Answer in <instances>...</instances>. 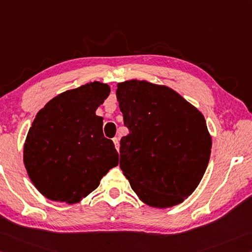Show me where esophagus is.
I'll return each mask as SVG.
<instances>
[{"label": "esophagus", "instance_id": "obj_1", "mask_svg": "<svg viewBox=\"0 0 252 252\" xmlns=\"http://www.w3.org/2000/svg\"><path fill=\"white\" fill-rule=\"evenodd\" d=\"M113 142L115 144V147H116V149H117V152H119V138H117V137L113 138Z\"/></svg>", "mask_w": 252, "mask_h": 252}]
</instances>
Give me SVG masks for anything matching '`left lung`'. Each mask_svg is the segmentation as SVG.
Listing matches in <instances>:
<instances>
[{
	"label": "left lung",
	"mask_w": 252,
	"mask_h": 252,
	"mask_svg": "<svg viewBox=\"0 0 252 252\" xmlns=\"http://www.w3.org/2000/svg\"><path fill=\"white\" fill-rule=\"evenodd\" d=\"M116 97L129 129L121 139L119 166L131 189L155 208L182 204L209 162L204 115L170 87L147 81L118 83Z\"/></svg>",
	"instance_id": "8db88e82"
}]
</instances>
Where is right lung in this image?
Instances as JSON below:
<instances>
[{"label":"right lung","mask_w":252,"mask_h":252,"mask_svg":"<svg viewBox=\"0 0 252 252\" xmlns=\"http://www.w3.org/2000/svg\"><path fill=\"white\" fill-rule=\"evenodd\" d=\"M110 93L91 82L61 93L36 114L26 136L23 161L31 182L53 201L76 204L118 165V153L104 137L96 109Z\"/></svg>","instance_id":"right-lung-1"}]
</instances>
